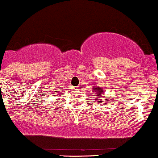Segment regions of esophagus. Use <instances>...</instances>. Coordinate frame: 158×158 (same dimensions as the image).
<instances>
[{
    "mask_svg": "<svg viewBox=\"0 0 158 158\" xmlns=\"http://www.w3.org/2000/svg\"><path fill=\"white\" fill-rule=\"evenodd\" d=\"M77 88H78V87H75V90H78V89H77Z\"/></svg>",
    "mask_w": 158,
    "mask_h": 158,
    "instance_id": "34e87169",
    "label": "esophagus"
}]
</instances>
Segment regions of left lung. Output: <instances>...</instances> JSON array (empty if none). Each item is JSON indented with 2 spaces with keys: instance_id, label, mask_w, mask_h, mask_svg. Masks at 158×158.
<instances>
[{
  "instance_id": "1",
  "label": "left lung",
  "mask_w": 158,
  "mask_h": 158,
  "mask_svg": "<svg viewBox=\"0 0 158 158\" xmlns=\"http://www.w3.org/2000/svg\"><path fill=\"white\" fill-rule=\"evenodd\" d=\"M94 91H95V93H96V94H97L96 98H98V99H97L98 100V101H99L100 103L102 102V99H100V98H102V97H104V96H102V95H104V91L102 90V89L98 88V87H95L94 88Z\"/></svg>"
}]
</instances>
